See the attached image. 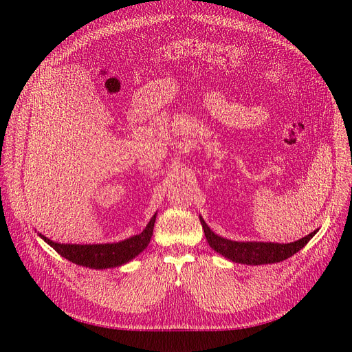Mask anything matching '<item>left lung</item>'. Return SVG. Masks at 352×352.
Listing matches in <instances>:
<instances>
[{"mask_svg": "<svg viewBox=\"0 0 352 352\" xmlns=\"http://www.w3.org/2000/svg\"><path fill=\"white\" fill-rule=\"evenodd\" d=\"M199 221L202 225V229H204L206 238L210 243V247L220 252L221 255H225L226 258L235 261V263H242V264H252V265H258V264H269V263H279L286 258L292 257L295 252L304 248L307 242L310 241L316 232H311L310 235H307L301 239H298L291 243H274V242H236V241H230L226 238L217 236L214 232H212L207 223L199 217Z\"/></svg>", "mask_w": 352, "mask_h": 352, "instance_id": "1", "label": "left lung"}]
</instances>
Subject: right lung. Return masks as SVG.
Masks as SVG:
<instances>
[{"instance_id":"add662e5","label":"right lung","mask_w":352,"mask_h":352,"mask_svg":"<svg viewBox=\"0 0 352 352\" xmlns=\"http://www.w3.org/2000/svg\"><path fill=\"white\" fill-rule=\"evenodd\" d=\"M155 216L148 223L142 233L129 239H124L117 243H97V245H76V243H58L48 239L47 236H39L50 243L61 257L69 261L85 265L91 269H110L122 265L127 261L135 258L138 254H141L150 243L153 236V229L155 223Z\"/></svg>"}]
</instances>
